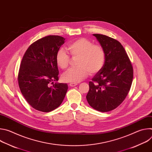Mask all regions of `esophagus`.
Segmentation results:
<instances>
[{
  "instance_id": "esophagus-1",
  "label": "esophagus",
  "mask_w": 152,
  "mask_h": 152,
  "mask_svg": "<svg viewBox=\"0 0 152 152\" xmlns=\"http://www.w3.org/2000/svg\"><path fill=\"white\" fill-rule=\"evenodd\" d=\"M77 85V83H69V85H70V86H76V85Z\"/></svg>"
}]
</instances>
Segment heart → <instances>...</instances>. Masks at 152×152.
<instances>
[{
    "mask_svg": "<svg viewBox=\"0 0 152 152\" xmlns=\"http://www.w3.org/2000/svg\"><path fill=\"white\" fill-rule=\"evenodd\" d=\"M72 57L78 58L77 67L72 68L65 72L62 79L66 82L77 83L82 81L89 73L94 75L103 67L105 53L103 49L99 45H94L93 42L86 38H79L68 46ZM70 58L64 49H60L56 55V62L58 66L66 69L68 67Z\"/></svg>",
    "mask_w": 152,
    "mask_h": 152,
    "instance_id": "1",
    "label": "heart"
}]
</instances>
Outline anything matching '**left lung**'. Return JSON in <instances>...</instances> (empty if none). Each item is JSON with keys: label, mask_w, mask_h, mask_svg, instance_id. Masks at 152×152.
<instances>
[{"label": "left lung", "mask_w": 152, "mask_h": 152, "mask_svg": "<svg viewBox=\"0 0 152 152\" xmlns=\"http://www.w3.org/2000/svg\"><path fill=\"white\" fill-rule=\"evenodd\" d=\"M105 53L102 69L89 82L86 96L89 104L100 112L117 107L125 99L133 80V67L121 43L104 35L93 34Z\"/></svg>", "instance_id": "1"}]
</instances>
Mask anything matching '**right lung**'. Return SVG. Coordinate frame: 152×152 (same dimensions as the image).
<instances>
[{
	"mask_svg": "<svg viewBox=\"0 0 152 152\" xmlns=\"http://www.w3.org/2000/svg\"><path fill=\"white\" fill-rule=\"evenodd\" d=\"M65 38L49 35L38 39L26 50L19 69L18 82L21 93L36 110L48 113L59 107L68 90L58 80L56 55Z\"/></svg>",
	"mask_w": 152,
	"mask_h": 152,
	"instance_id": "obj_1",
	"label": "right lung"
}]
</instances>
